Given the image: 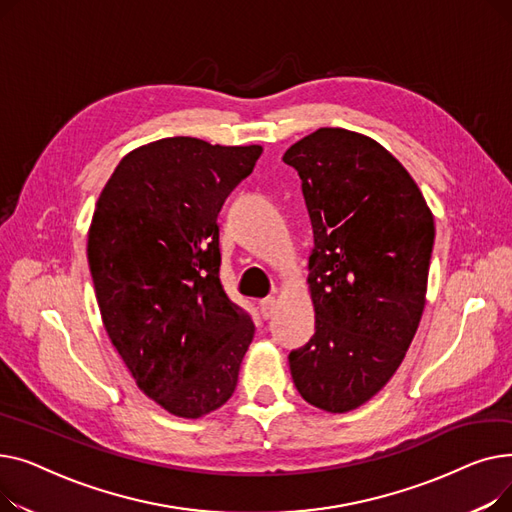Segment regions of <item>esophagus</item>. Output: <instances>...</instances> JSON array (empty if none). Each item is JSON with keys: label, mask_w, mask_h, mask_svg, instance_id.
<instances>
[{"label": "esophagus", "mask_w": 512, "mask_h": 512, "mask_svg": "<svg viewBox=\"0 0 512 512\" xmlns=\"http://www.w3.org/2000/svg\"><path fill=\"white\" fill-rule=\"evenodd\" d=\"M276 305H278L276 297H267V299H263V301L259 303V311H261V315L267 319V317H272V315H274Z\"/></svg>", "instance_id": "obj_1"}]
</instances>
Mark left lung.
<instances>
[{
	"instance_id": "obj_1",
	"label": "left lung",
	"mask_w": 512,
	"mask_h": 512,
	"mask_svg": "<svg viewBox=\"0 0 512 512\" xmlns=\"http://www.w3.org/2000/svg\"><path fill=\"white\" fill-rule=\"evenodd\" d=\"M303 180L313 338L292 351L299 394L348 413L378 394L405 359L425 307L434 213L407 168L378 141L319 128L284 153Z\"/></svg>"
}]
</instances>
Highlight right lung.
I'll return each mask as SVG.
<instances>
[{
	"instance_id": "1",
	"label": "right lung",
	"mask_w": 512,
	"mask_h": 512,
	"mask_svg": "<svg viewBox=\"0 0 512 512\" xmlns=\"http://www.w3.org/2000/svg\"><path fill=\"white\" fill-rule=\"evenodd\" d=\"M261 151L159 139L124 155L95 203L87 257L105 332L139 390L182 419L232 396L255 334L220 282L218 213Z\"/></svg>"
}]
</instances>
